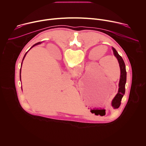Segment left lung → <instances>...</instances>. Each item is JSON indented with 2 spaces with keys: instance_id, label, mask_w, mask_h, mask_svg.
Here are the masks:
<instances>
[{
  "instance_id": "left-lung-1",
  "label": "left lung",
  "mask_w": 146,
  "mask_h": 146,
  "mask_svg": "<svg viewBox=\"0 0 146 146\" xmlns=\"http://www.w3.org/2000/svg\"><path fill=\"white\" fill-rule=\"evenodd\" d=\"M113 53L114 56L117 59L119 68H120V71H121V75H120V78H119V88L117 94L115 95L114 98L113 99L111 105L112 106L114 109H117L121 105V99L125 94V84L127 81V72H126V67L125 65L124 61L122 59V58L118 54L116 50L112 47Z\"/></svg>"
}]
</instances>
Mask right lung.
Listing matches in <instances>:
<instances>
[{
    "label": "right lung",
    "mask_w": 146,
    "mask_h": 146,
    "mask_svg": "<svg viewBox=\"0 0 146 146\" xmlns=\"http://www.w3.org/2000/svg\"><path fill=\"white\" fill-rule=\"evenodd\" d=\"M40 42H38V43H36L35 44H34L31 48H32L33 47H34V46H36V45H37V44H40L41 43ZM27 52H27L26 53H25V55H24V58H23V61H22V63H21V66H22V64H23V60H24V58H25V56H26V55H27ZM21 68L20 69V80H21Z\"/></svg>",
    "instance_id": "obj_1"
}]
</instances>
